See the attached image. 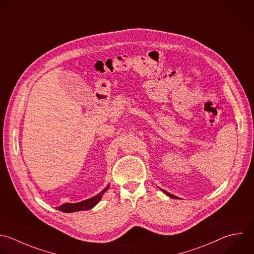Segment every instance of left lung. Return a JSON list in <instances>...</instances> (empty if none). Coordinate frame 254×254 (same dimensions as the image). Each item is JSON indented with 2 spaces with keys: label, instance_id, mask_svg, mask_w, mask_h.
Returning <instances> with one entry per match:
<instances>
[{
  "label": "left lung",
  "instance_id": "left-lung-1",
  "mask_svg": "<svg viewBox=\"0 0 254 254\" xmlns=\"http://www.w3.org/2000/svg\"><path fill=\"white\" fill-rule=\"evenodd\" d=\"M165 192H166V191H165ZM166 194H167V195H170V196H171V197H174V198H177V196H175V195H173V194H171V193H170V192H166Z\"/></svg>",
  "mask_w": 254,
  "mask_h": 254
}]
</instances>
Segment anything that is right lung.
<instances>
[{"label": "right lung", "mask_w": 254, "mask_h": 254, "mask_svg": "<svg viewBox=\"0 0 254 254\" xmlns=\"http://www.w3.org/2000/svg\"><path fill=\"white\" fill-rule=\"evenodd\" d=\"M109 188L105 189L101 193L97 194L96 196L92 197V198H89L87 200H83V201H79V202H76V203H64L61 206H58L57 208L61 211H64V212H74V211H79V210H88V209H91L93 208L102 198V195L104 194V192L108 190Z\"/></svg>", "instance_id": "add662e5"}]
</instances>
